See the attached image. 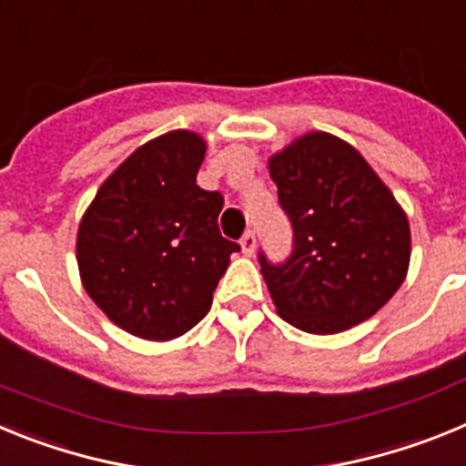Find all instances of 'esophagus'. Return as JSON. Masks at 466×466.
Segmentation results:
<instances>
[{
    "label": "esophagus",
    "instance_id": "obj_1",
    "mask_svg": "<svg viewBox=\"0 0 466 466\" xmlns=\"http://www.w3.org/2000/svg\"><path fill=\"white\" fill-rule=\"evenodd\" d=\"M240 247H242V254H245V257H252L254 249H257V238H254L252 230H247L245 236H242Z\"/></svg>",
    "mask_w": 466,
    "mask_h": 466
}]
</instances>
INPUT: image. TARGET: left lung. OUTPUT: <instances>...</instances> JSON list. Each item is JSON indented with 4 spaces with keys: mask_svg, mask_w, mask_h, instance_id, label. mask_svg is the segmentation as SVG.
<instances>
[{
    "mask_svg": "<svg viewBox=\"0 0 466 466\" xmlns=\"http://www.w3.org/2000/svg\"><path fill=\"white\" fill-rule=\"evenodd\" d=\"M294 252L258 254L278 315L308 333L366 322L397 294L410 263L409 217L364 156L331 133H306L268 158Z\"/></svg>",
    "mask_w": 466,
    "mask_h": 466,
    "instance_id": "obj_1",
    "label": "left lung"
}]
</instances>
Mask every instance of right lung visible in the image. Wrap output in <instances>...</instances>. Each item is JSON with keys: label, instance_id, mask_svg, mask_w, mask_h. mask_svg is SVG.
Here are the masks:
<instances>
[{"label": "right lung", "instance_id": "1", "mask_svg": "<svg viewBox=\"0 0 466 466\" xmlns=\"http://www.w3.org/2000/svg\"><path fill=\"white\" fill-rule=\"evenodd\" d=\"M205 151L191 130L149 139L106 177L81 217V284L137 339L163 343L196 327L240 249L219 233L221 193L196 184Z\"/></svg>", "mask_w": 466, "mask_h": 466}]
</instances>
